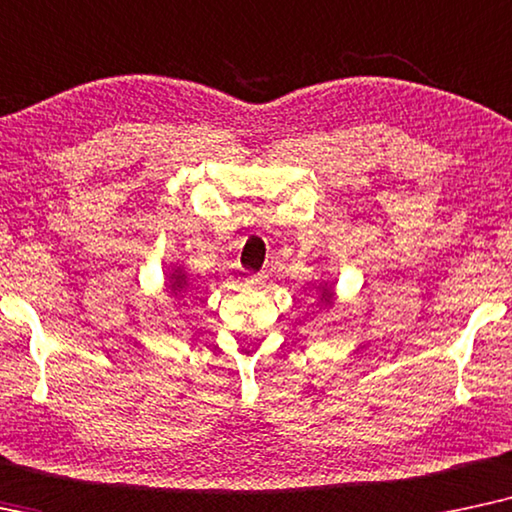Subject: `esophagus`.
Here are the masks:
<instances>
[{
	"mask_svg": "<svg viewBox=\"0 0 512 512\" xmlns=\"http://www.w3.org/2000/svg\"><path fill=\"white\" fill-rule=\"evenodd\" d=\"M245 283L252 285V288H260V285H264V274H250L245 278Z\"/></svg>",
	"mask_w": 512,
	"mask_h": 512,
	"instance_id": "34e87169",
	"label": "esophagus"
}]
</instances>
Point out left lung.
Listing matches in <instances>:
<instances>
[{
	"mask_svg": "<svg viewBox=\"0 0 512 512\" xmlns=\"http://www.w3.org/2000/svg\"><path fill=\"white\" fill-rule=\"evenodd\" d=\"M330 297H332V292H330V290H325V292H323V302H325V304H330Z\"/></svg>",
	"mask_w": 512,
	"mask_h": 512,
	"instance_id": "left-lung-1",
	"label": "left lung"
}]
</instances>
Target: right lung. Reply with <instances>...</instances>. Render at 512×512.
<instances>
[{
  "label": "right lung",
  "mask_w": 512,
  "mask_h": 512,
  "mask_svg": "<svg viewBox=\"0 0 512 512\" xmlns=\"http://www.w3.org/2000/svg\"><path fill=\"white\" fill-rule=\"evenodd\" d=\"M185 285H187L185 274H182L180 269L173 271V276H170V285H168V288L173 290V292H177V290H185Z\"/></svg>",
  "instance_id": "right-lung-1"
}]
</instances>
